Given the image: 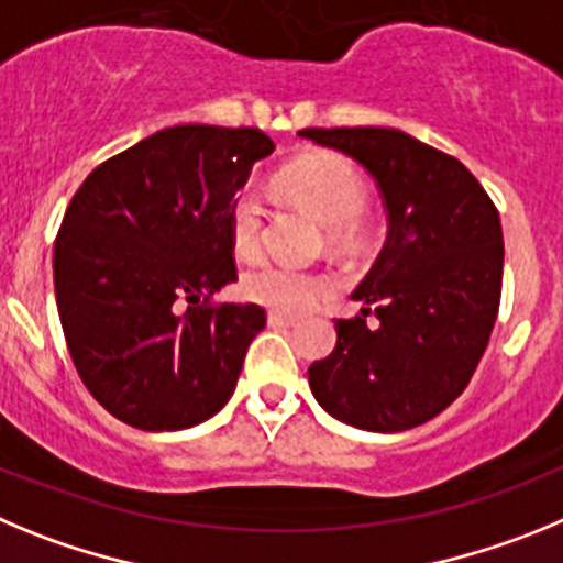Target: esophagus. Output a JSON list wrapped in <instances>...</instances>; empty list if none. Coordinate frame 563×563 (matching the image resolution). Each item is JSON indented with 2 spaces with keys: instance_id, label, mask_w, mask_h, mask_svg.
I'll return each mask as SVG.
<instances>
[{
  "instance_id": "34e87169",
  "label": "esophagus",
  "mask_w": 563,
  "mask_h": 563,
  "mask_svg": "<svg viewBox=\"0 0 563 563\" xmlns=\"http://www.w3.org/2000/svg\"><path fill=\"white\" fill-rule=\"evenodd\" d=\"M266 322H269L272 328H294L297 325V317H288V313H280V311H269Z\"/></svg>"
}]
</instances>
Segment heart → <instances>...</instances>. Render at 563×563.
<instances>
[{"mask_svg": "<svg viewBox=\"0 0 563 563\" xmlns=\"http://www.w3.org/2000/svg\"><path fill=\"white\" fill-rule=\"evenodd\" d=\"M277 187L288 201L306 210L308 216L325 224L328 244L333 250H356L367 235V181L362 170L347 156L311 154L291 162L280 176ZM263 232V205L257 194L241 190L230 205V238L238 255H255ZM241 288L257 306L272 311L300 313L328 288L322 275L297 272L280 263H261L241 280Z\"/></svg>", "mask_w": 563, "mask_h": 563, "instance_id": "obj_1", "label": "heart"}]
</instances>
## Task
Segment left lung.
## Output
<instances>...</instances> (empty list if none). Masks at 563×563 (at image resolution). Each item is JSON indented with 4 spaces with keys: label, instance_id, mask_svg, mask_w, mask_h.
I'll list each match as a JSON object with an SVG mask.
<instances>
[{
    "label": "left lung",
    "instance_id": "1",
    "mask_svg": "<svg viewBox=\"0 0 563 563\" xmlns=\"http://www.w3.org/2000/svg\"><path fill=\"white\" fill-rule=\"evenodd\" d=\"M300 136L356 159L389 221L382 255L353 291L362 313L336 319V347L308 367L313 398L367 432L420 427L468 387L488 347L503 294L499 212L463 162L398 129Z\"/></svg>",
    "mask_w": 563,
    "mask_h": 563
}]
</instances>
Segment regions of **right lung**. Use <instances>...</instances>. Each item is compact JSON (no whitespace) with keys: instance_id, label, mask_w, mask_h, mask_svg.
<instances>
[{"instance_id":"obj_1","label":"right lung","mask_w":563,"mask_h":563,"mask_svg":"<svg viewBox=\"0 0 563 563\" xmlns=\"http://www.w3.org/2000/svg\"><path fill=\"white\" fill-rule=\"evenodd\" d=\"M272 151L261 129L174 125L69 201L53 255L60 328L80 382L129 427L190 429L235 393L266 311L212 294L238 280L230 205Z\"/></svg>"}]
</instances>
